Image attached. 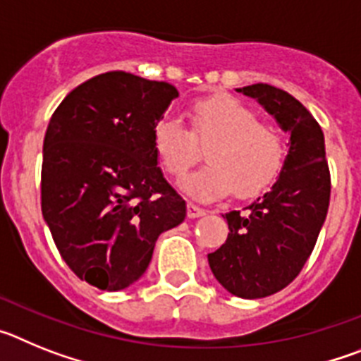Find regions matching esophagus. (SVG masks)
Here are the masks:
<instances>
[{
  "label": "esophagus",
  "instance_id": "1",
  "mask_svg": "<svg viewBox=\"0 0 361 361\" xmlns=\"http://www.w3.org/2000/svg\"><path fill=\"white\" fill-rule=\"evenodd\" d=\"M206 215V209L199 208V206H195V204H188V216L190 219H199V216Z\"/></svg>",
  "mask_w": 361,
  "mask_h": 361
}]
</instances>
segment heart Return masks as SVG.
Returning <instances> with one entry per match:
<instances>
[{
	"instance_id": "b5f03b06",
	"label": "heart",
	"mask_w": 361,
	"mask_h": 361,
	"mask_svg": "<svg viewBox=\"0 0 361 361\" xmlns=\"http://www.w3.org/2000/svg\"><path fill=\"white\" fill-rule=\"evenodd\" d=\"M153 148L171 177H183L199 161L195 140L208 166L183 178L180 188L202 202L253 197L282 170L286 142L276 126L260 123L250 106L233 97H212L191 106V132L178 116H166L153 128Z\"/></svg>"
}]
</instances>
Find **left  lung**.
<instances>
[{
  "label": "left lung",
  "instance_id": "left-lung-1",
  "mask_svg": "<svg viewBox=\"0 0 361 361\" xmlns=\"http://www.w3.org/2000/svg\"><path fill=\"white\" fill-rule=\"evenodd\" d=\"M289 133L276 183L244 213L229 212L228 238L208 255L213 275L238 298L275 295L296 279L317 244L331 197L324 132L304 104L271 85L237 88Z\"/></svg>",
  "mask_w": 361,
  "mask_h": 361
}]
</instances>
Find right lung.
<instances>
[{
    "instance_id": "1",
    "label": "right lung",
    "mask_w": 361,
    "mask_h": 361,
    "mask_svg": "<svg viewBox=\"0 0 361 361\" xmlns=\"http://www.w3.org/2000/svg\"><path fill=\"white\" fill-rule=\"evenodd\" d=\"M175 97L170 82L101 73L63 99L44 133L43 219L70 269L103 291L141 279L159 235L186 219L152 139Z\"/></svg>"
}]
</instances>
